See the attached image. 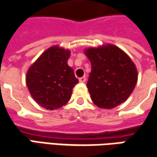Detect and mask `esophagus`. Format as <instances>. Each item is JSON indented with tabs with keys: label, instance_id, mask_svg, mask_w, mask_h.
<instances>
[{
	"label": "esophagus",
	"instance_id": "1",
	"mask_svg": "<svg viewBox=\"0 0 157 157\" xmlns=\"http://www.w3.org/2000/svg\"><path fill=\"white\" fill-rule=\"evenodd\" d=\"M79 81H80V82H86V77H85V76H82V77L79 78Z\"/></svg>",
	"mask_w": 157,
	"mask_h": 157
}]
</instances>
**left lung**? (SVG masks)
Wrapping results in <instances>:
<instances>
[{
    "label": "left lung",
    "instance_id": "8db88e82",
    "mask_svg": "<svg viewBox=\"0 0 157 157\" xmlns=\"http://www.w3.org/2000/svg\"><path fill=\"white\" fill-rule=\"evenodd\" d=\"M85 54L91 64L87 88L93 103L100 108L112 109L125 102L138 78L131 59L113 44L87 49Z\"/></svg>",
    "mask_w": 157,
    "mask_h": 157
}]
</instances>
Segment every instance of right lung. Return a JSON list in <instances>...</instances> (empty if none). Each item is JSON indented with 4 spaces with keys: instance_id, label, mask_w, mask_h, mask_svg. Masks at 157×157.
I'll return each instance as SVG.
<instances>
[{
    "instance_id": "right-lung-1",
    "label": "right lung",
    "mask_w": 157,
    "mask_h": 157,
    "mask_svg": "<svg viewBox=\"0 0 157 157\" xmlns=\"http://www.w3.org/2000/svg\"><path fill=\"white\" fill-rule=\"evenodd\" d=\"M69 55L68 50L52 46L28 70V90L44 109H58L66 105L71 98L73 88L78 83L73 68L67 65Z\"/></svg>"
}]
</instances>
